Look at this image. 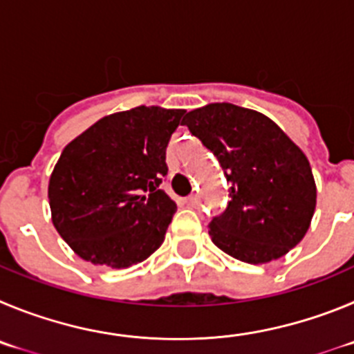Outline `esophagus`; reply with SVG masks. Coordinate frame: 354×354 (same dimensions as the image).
Here are the masks:
<instances>
[{
  "instance_id": "1",
  "label": "esophagus",
  "mask_w": 354,
  "mask_h": 354,
  "mask_svg": "<svg viewBox=\"0 0 354 354\" xmlns=\"http://www.w3.org/2000/svg\"><path fill=\"white\" fill-rule=\"evenodd\" d=\"M185 203H187L190 208H197V206H199V203H201L199 196H197V194H192V196H189L187 199H185Z\"/></svg>"
}]
</instances>
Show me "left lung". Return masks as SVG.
<instances>
[{
  "label": "left lung",
  "mask_w": 354,
  "mask_h": 354,
  "mask_svg": "<svg viewBox=\"0 0 354 354\" xmlns=\"http://www.w3.org/2000/svg\"><path fill=\"white\" fill-rule=\"evenodd\" d=\"M224 169L229 201L212 218L216 247L243 263L279 259L300 243L316 208L307 157L264 114L232 104H209L183 118Z\"/></svg>",
  "instance_id": "left-lung-1"
}]
</instances>
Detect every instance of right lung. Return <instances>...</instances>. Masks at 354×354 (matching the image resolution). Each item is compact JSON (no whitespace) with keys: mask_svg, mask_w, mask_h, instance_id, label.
Listing matches in <instances>:
<instances>
[{"mask_svg":"<svg viewBox=\"0 0 354 354\" xmlns=\"http://www.w3.org/2000/svg\"><path fill=\"white\" fill-rule=\"evenodd\" d=\"M183 109L136 107L102 118L63 149L49 180L53 224L84 261L127 268L162 245L176 212L160 183Z\"/></svg>","mask_w":354,"mask_h":354,"instance_id":"1","label":"right lung"}]
</instances>
